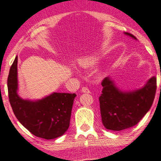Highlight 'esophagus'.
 <instances>
[{
	"mask_svg": "<svg viewBox=\"0 0 161 161\" xmlns=\"http://www.w3.org/2000/svg\"><path fill=\"white\" fill-rule=\"evenodd\" d=\"M82 92L83 93H90V90L86 87H83L82 88Z\"/></svg>",
	"mask_w": 161,
	"mask_h": 161,
	"instance_id": "obj_1",
	"label": "esophagus"
}]
</instances>
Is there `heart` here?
I'll return each mask as SVG.
<instances>
[{"label": "heart", "mask_w": 161, "mask_h": 161, "mask_svg": "<svg viewBox=\"0 0 161 161\" xmlns=\"http://www.w3.org/2000/svg\"><path fill=\"white\" fill-rule=\"evenodd\" d=\"M97 58L94 55H88L80 58L78 61L79 65L84 69L92 67L96 64Z\"/></svg>", "instance_id": "b5f03b06"}]
</instances>
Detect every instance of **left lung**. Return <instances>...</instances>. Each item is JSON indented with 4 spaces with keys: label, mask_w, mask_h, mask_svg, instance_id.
<instances>
[{
    "label": "left lung",
    "mask_w": 161,
    "mask_h": 161,
    "mask_svg": "<svg viewBox=\"0 0 161 161\" xmlns=\"http://www.w3.org/2000/svg\"><path fill=\"white\" fill-rule=\"evenodd\" d=\"M125 34L136 40L133 34ZM101 85L99 101L103 125L108 130L119 131L137 125L150 109L155 97L157 78L152 77L143 88L134 92H121L109 77Z\"/></svg>",
    "instance_id": "left-lung-1"
}]
</instances>
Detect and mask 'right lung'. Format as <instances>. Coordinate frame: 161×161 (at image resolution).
<instances>
[{
	"label": "right lung",
	"mask_w": 161,
	"mask_h": 161,
	"mask_svg": "<svg viewBox=\"0 0 161 161\" xmlns=\"http://www.w3.org/2000/svg\"><path fill=\"white\" fill-rule=\"evenodd\" d=\"M17 63L15 57L7 79L9 100L19 121L34 136L53 139L68 129L75 94L53 93L42 100H23L17 94Z\"/></svg>",
	"instance_id": "right-lung-1"
}]
</instances>
